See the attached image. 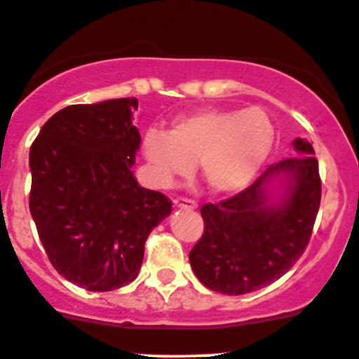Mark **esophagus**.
<instances>
[{
  "label": "esophagus",
  "mask_w": 359,
  "mask_h": 359,
  "mask_svg": "<svg viewBox=\"0 0 359 359\" xmlns=\"http://www.w3.org/2000/svg\"><path fill=\"white\" fill-rule=\"evenodd\" d=\"M175 208L176 209H190V211H194V209L197 208V204H195L194 201H190V198H176Z\"/></svg>",
  "instance_id": "obj_1"
}]
</instances>
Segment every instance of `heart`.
I'll return each mask as SVG.
<instances>
[{
	"mask_svg": "<svg viewBox=\"0 0 359 359\" xmlns=\"http://www.w3.org/2000/svg\"><path fill=\"white\" fill-rule=\"evenodd\" d=\"M274 143L276 127L265 109L204 108L175 118L169 133L148 130L143 151L161 187H172L197 162L209 190L230 195L257 178Z\"/></svg>",
	"mask_w": 359,
	"mask_h": 359,
	"instance_id": "heart-1",
	"label": "heart"
}]
</instances>
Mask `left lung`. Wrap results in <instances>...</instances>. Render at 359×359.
<instances>
[{
  "label": "left lung",
  "instance_id": "1",
  "mask_svg": "<svg viewBox=\"0 0 359 359\" xmlns=\"http://www.w3.org/2000/svg\"><path fill=\"white\" fill-rule=\"evenodd\" d=\"M295 157L271 165L251 187L202 205L204 233L188 258L212 292L244 295L278 281L304 253L321 202L314 148L293 141Z\"/></svg>",
  "mask_w": 359,
  "mask_h": 359
}]
</instances>
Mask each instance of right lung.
Instances as JSON below:
<instances>
[{
	"instance_id": "add662e5",
	"label": "right lung",
	"mask_w": 359,
	"mask_h": 359,
	"mask_svg": "<svg viewBox=\"0 0 359 359\" xmlns=\"http://www.w3.org/2000/svg\"><path fill=\"white\" fill-rule=\"evenodd\" d=\"M137 99L66 106L29 151V211L55 271L88 292H111L140 274L144 243L171 215L164 194L133 172L141 136Z\"/></svg>"
}]
</instances>
